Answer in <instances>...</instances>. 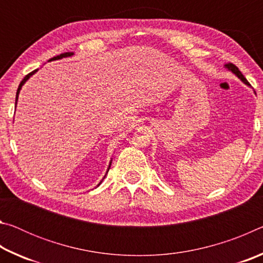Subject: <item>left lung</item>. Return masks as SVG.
Returning a JSON list of instances; mask_svg holds the SVG:
<instances>
[{"mask_svg": "<svg viewBox=\"0 0 263 263\" xmlns=\"http://www.w3.org/2000/svg\"><path fill=\"white\" fill-rule=\"evenodd\" d=\"M225 67H226V68H229L230 70H232V72H233L235 75H237V77H238L240 80H241V81H242L245 84H247V86H249V82L247 81L246 78L243 77L242 73L240 72V70H239V68L237 67V66L233 65V64H231V62H230V64H226V65H225Z\"/></svg>", "mask_w": 263, "mask_h": 263, "instance_id": "1", "label": "left lung"}]
</instances>
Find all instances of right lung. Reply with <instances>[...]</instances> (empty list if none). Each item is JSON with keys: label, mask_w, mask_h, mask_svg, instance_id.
<instances>
[{"label": "right lung", "mask_w": 263, "mask_h": 263, "mask_svg": "<svg viewBox=\"0 0 263 263\" xmlns=\"http://www.w3.org/2000/svg\"><path fill=\"white\" fill-rule=\"evenodd\" d=\"M74 53L73 52H66V53H62V54H60V55H57V57H54V58H52V59H50L48 61H53V60H59V59H62V58H67V57H70V55H73ZM38 69H34L33 72H31V73H29L28 75H26V77L22 80V82L20 83V86H18V89H17V92H16V104H17V100H18V94H20V90H21V88H22V86H23V84L25 83V81H28V79L31 77V75H33L35 72H37ZM110 164H111V162H110ZM109 168H110V166H109ZM109 171V169H108ZM105 177V176H104Z\"/></svg>", "instance_id": "right-lung-1"}]
</instances>
